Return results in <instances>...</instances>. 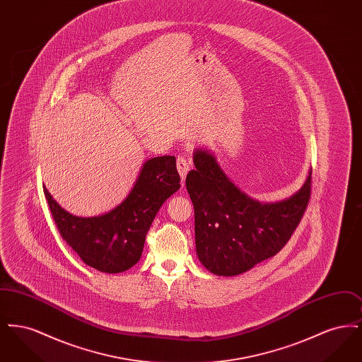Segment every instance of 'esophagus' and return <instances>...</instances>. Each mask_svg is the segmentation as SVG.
I'll return each mask as SVG.
<instances>
[{"label":"esophagus","mask_w":362,"mask_h":362,"mask_svg":"<svg viewBox=\"0 0 362 362\" xmlns=\"http://www.w3.org/2000/svg\"><path fill=\"white\" fill-rule=\"evenodd\" d=\"M176 167H177V171H179L180 177L185 180L187 173H189V167H191V160H189V157H186V156H179L177 161H176Z\"/></svg>","instance_id":"1"}]
</instances>
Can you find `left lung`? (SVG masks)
Wrapping results in <instances>:
<instances>
[{
	"label": "left lung",
	"instance_id": "left-lung-1",
	"mask_svg": "<svg viewBox=\"0 0 362 362\" xmlns=\"http://www.w3.org/2000/svg\"><path fill=\"white\" fill-rule=\"evenodd\" d=\"M186 187L195 213L197 255L216 276H239L274 257L301 221L310 197V175L286 199L259 202L225 175L206 149H195Z\"/></svg>",
	"mask_w": 362,
	"mask_h": 362
}]
</instances>
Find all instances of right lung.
Listing matches in <instances>:
<instances>
[{
    "instance_id": "add662e5",
    "label": "right lung",
    "mask_w": 362,
    "mask_h": 362,
    "mask_svg": "<svg viewBox=\"0 0 362 362\" xmlns=\"http://www.w3.org/2000/svg\"><path fill=\"white\" fill-rule=\"evenodd\" d=\"M179 189L175 156L146 160L129 195L102 216L70 214L43 186L62 239L86 264L108 274L126 272L137 263L158 209Z\"/></svg>"
}]
</instances>
